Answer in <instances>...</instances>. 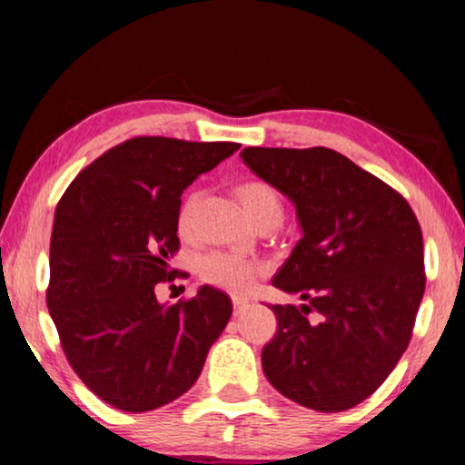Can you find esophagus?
<instances>
[{
  "mask_svg": "<svg viewBox=\"0 0 465 465\" xmlns=\"http://www.w3.org/2000/svg\"><path fill=\"white\" fill-rule=\"evenodd\" d=\"M232 307H234V315H241L247 307H250V302L243 301V298H232Z\"/></svg>",
  "mask_w": 465,
  "mask_h": 465,
  "instance_id": "1",
  "label": "esophagus"
}]
</instances>
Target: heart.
I'll use <instances>...</instances> for the list:
<instances>
[{
	"instance_id": "obj_1",
	"label": "heart",
	"mask_w": 465,
	"mask_h": 465,
	"mask_svg": "<svg viewBox=\"0 0 465 465\" xmlns=\"http://www.w3.org/2000/svg\"><path fill=\"white\" fill-rule=\"evenodd\" d=\"M237 196L243 205L247 218L253 224L262 220H275L282 222L283 218V203L282 196L272 186L260 180H250L239 183ZM196 203V194H190L186 201L182 203L180 213H177V231L186 232L190 228V220H193V209ZM199 272L203 282L218 285L222 290L232 292V294H243L256 282L260 275V266L253 260H247L237 253L226 252H212L205 253L199 260Z\"/></svg>"
}]
</instances>
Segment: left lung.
Instances as JSON below:
<instances>
[{
  "label": "left lung",
  "instance_id": "obj_1",
  "mask_svg": "<svg viewBox=\"0 0 465 465\" xmlns=\"http://www.w3.org/2000/svg\"><path fill=\"white\" fill-rule=\"evenodd\" d=\"M241 158L294 205L301 226L272 285L307 304L271 307L279 328L262 349L266 379L307 409H353L409 347L425 290L415 213L396 190L330 148H245Z\"/></svg>",
  "mask_w": 465,
  "mask_h": 465
}]
</instances>
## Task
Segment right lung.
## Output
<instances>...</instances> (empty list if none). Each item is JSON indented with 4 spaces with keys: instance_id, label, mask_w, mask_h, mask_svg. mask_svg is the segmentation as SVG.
I'll list each match as a JSON object with an SVG mask.
<instances>
[{
    "instance_id": "right-lung-1",
    "label": "right lung",
    "mask_w": 465,
    "mask_h": 465,
    "mask_svg": "<svg viewBox=\"0 0 465 465\" xmlns=\"http://www.w3.org/2000/svg\"><path fill=\"white\" fill-rule=\"evenodd\" d=\"M239 148L129 139L88 164L56 205L48 311L75 374L114 409L154 411L186 393L231 320V298L212 285L171 307L154 285L175 275L182 193Z\"/></svg>"
}]
</instances>
